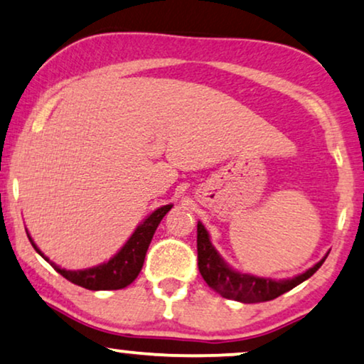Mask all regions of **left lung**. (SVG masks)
<instances>
[{"instance_id":"8db88e82","label":"left lung","mask_w":364,"mask_h":364,"mask_svg":"<svg viewBox=\"0 0 364 364\" xmlns=\"http://www.w3.org/2000/svg\"><path fill=\"white\" fill-rule=\"evenodd\" d=\"M198 268L203 279L206 281L208 287L220 293L223 298L235 299L241 303H261L269 301L284 294L289 289L298 287L299 283L306 281L309 276H313L321 268V264L326 259V256L321 261H318L313 268H309L304 273L294 276L289 279H271L259 278V276L240 273L230 268L221 258L220 253L211 245L210 235L206 228L198 223Z\"/></svg>"}]
</instances>
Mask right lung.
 I'll return each instance as SVG.
<instances>
[{
  "label": "right lung",
  "instance_id": "1",
  "mask_svg": "<svg viewBox=\"0 0 364 364\" xmlns=\"http://www.w3.org/2000/svg\"><path fill=\"white\" fill-rule=\"evenodd\" d=\"M173 205H166L158 208L156 211H153L146 220H144L141 225H139L129 240L126 241L123 248H121L118 253H116L109 261H106L103 264L93 266V268L88 269H63L55 263H51L50 258H46L45 255L41 253L40 248L35 245V241L30 238L33 248H35L38 253H40L46 261H50L53 268H55L61 276H65L68 281L77 284V287H83L86 289H93V291H100V289H121L126 288L128 284H132L139 271L143 268L144 256H146L148 246L151 243L154 231L164 215L171 210ZM28 232V231H26Z\"/></svg>",
  "mask_w": 364,
  "mask_h": 364
}]
</instances>
